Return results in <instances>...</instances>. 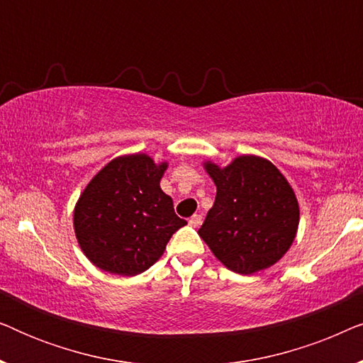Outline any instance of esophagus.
<instances>
[{
  "label": "esophagus",
  "instance_id": "1",
  "mask_svg": "<svg viewBox=\"0 0 363 363\" xmlns=\"http://www.w3.org/2000/svg\"><path fill=\"white\" fill-rule=\"evenodd\" d=\"M201 221H203V218H201V215H193L191 218H190V226H193V228H198L201 225Z\"/></svg>",
  "mask_w": 363,
  "mask_h": 363
}]
</instances>
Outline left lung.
<instances>
[{
  "label": "left lung",
  "instance_id": "left-lung-1",
  "mask_svg": "<svg viewBox=\"0 0 363 363\" xmlns=\"http://www.w3.org/2000/svg\"><path fill=\"white\" fill-rule=\"evenodd\" d=\"M216 185L215 205L198 235L223 266L255 274L289 251L299 228V201L274 163L240 155L230 165L203 162Z\"/></svg>",
  "mask_w": 363,
  "mask_h": 363
}]
</instances>
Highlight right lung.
Masks as SVG:
<instances>
[{
    "instance_id": "right-lung-1",
    "label": "right lung",
    "mask_w": 363,
    "mask_h": 363,
    "mask_svg": "<svg viewBox=\"0 0 363 363\" xmlns=\"http://www.w3.org/2000/svg\"><path fill=\"white\" fill-rule=\"evenodd\" d=\"M168 162L147 153L113 158L84 188L74 206L79 247L94 266L137 276L163 256L172 235L186 225L160 188Z\"/></svg>"
}]
</instances>
